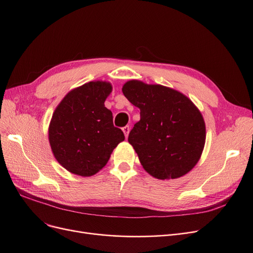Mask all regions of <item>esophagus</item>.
<instances>
[{"instance_id": "esophagus-1", "label": "esophagus", "mask_w": 253, "mask_h": 253, "mask_svg": "<svg viewBox=\"0 0 253 253\" xmlns=\"http://www.w3.org/2000/svg\"><path fill=\"white\" fill-rule=\"evenodd\" d=\"M122 131H124V133H125L126 138H127L128 133H129V126H124V127H122Z\"/></svg>"}]
</instances>
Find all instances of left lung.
Returning a JSON list of instances; mask_svg holds the SVG:
<instances>
[{"label": "left lung", "mask_w": 253, "mask_h": 253, "mask_svg": "<svg viewBox=\"0 0 253 253\" xmlns=\"http://www.w3.org/2000/svg\"><path fill=\"white\" fill-rule=\"evenodd\" d=\"M122 93L140 110L128 135L143 169L158 179H174L193 169L204 150L202 114L179 91L159 84L127 81Z\"/></svg>", "instance_id": "obj_1"}]
</instances>
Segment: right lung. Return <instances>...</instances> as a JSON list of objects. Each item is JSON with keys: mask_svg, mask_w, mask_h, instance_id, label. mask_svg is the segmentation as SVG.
I'll return each instance as SVG.
<instances>
[{"mask_svg": "<svg viewBox=\"0 0 253 253\" xmlns=\"http://www.w3.org/2000/svg\"><path fill=\"white\" fill-rule=\"evenodd\" d=\"M112 85L90 81L71 90L52 114L48 127L50 148L67 171L91 176L108 164L125 134L113 125V114L104 106Z\"/></svg>", "mask_w": 253, "mask_h": 253, "instance_id": "add662e5", "label": "right lung"}]
</instances>
